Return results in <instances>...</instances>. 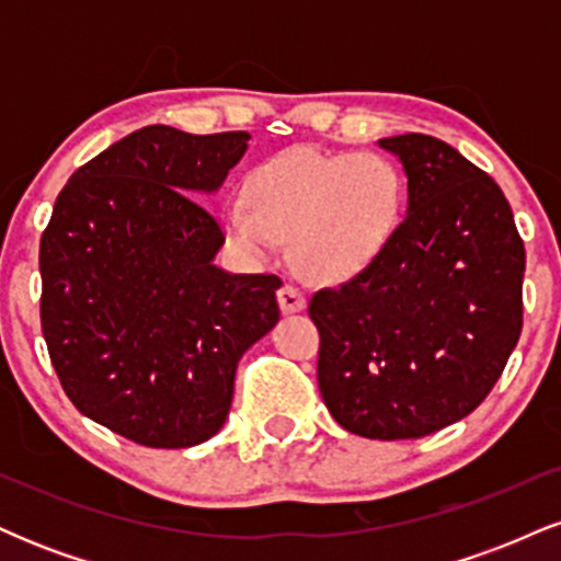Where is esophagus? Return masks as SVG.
<instances>
[{"mask_svg": "<svg viewBox=\"0 0 561 561\" xmlns=\"http://www.w3.org/2000/svg\"><path fill=\"white\" fill-rule=\"evenodd\" d=\"M276 298H279L282 313H298V311H302V308H306V295H302L300 289L293 287V285L279 287Z\"/></svg>", "mask_w": 561, "mask_h": 561, "instance_id": "34e87169", "label": "esophagus"}]
</instances>
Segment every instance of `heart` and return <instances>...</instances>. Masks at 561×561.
Segmentation results:
<instances>
[{
  "label": "heart",
  "mask_w": 561,
  "mask_h": 561,
  "mask_svg": "<svg viewBox=\"0 0 561 561\" xmlns=\"http://www.w3.org/2000/svg\"><path fill=\"white\" fill-rule=\"evenodd\" d=\"M242 203L224 210V229L244 253L289 240V261L311 282L337 285L388 250L403 218L405 182L379 152L289 147L248 171Z\"/></svg>",
  "instance_id": "obj_1"
}]
</instances>
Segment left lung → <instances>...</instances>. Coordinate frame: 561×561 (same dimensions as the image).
<instances>
[{
    "instance_id": "left-lung-1",
    "label": "left lung",
    "mask_w": 561,
    "mask_h": 561,
    "mask_svg": "<svg viewBox=\"0 0 561 561\" xmlns=\"http://www.w3.org/2000/svg\"><path fill=\"white\" fill-rule=\"evenodd\" d=\"M409 208L366 272L313 293L319 390L347 433L424 437L493 390L523 332L525 244L501 186L427 134L379 139Z\"/></svg>"
}]
</instances>
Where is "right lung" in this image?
Returning <instances> with one entry per match:
<instances>
[{"mask_svg":"<svg viewBox=\"0 0 561 561\" xmlns=\"http://www.w3.org/2000/svg\"><path fill=\"white\" fill-rule=\"evenodd\" d=\"M248 139L139 128L68 179L42 234V332L62 390L139 446L214 437L237 362L279 321V276L218 268L224 231L195 199Z\"/></svg>","mask_w":561,"mask_h":561,"instance_id":"add662e5","label":"right lung"}]
</instances>
